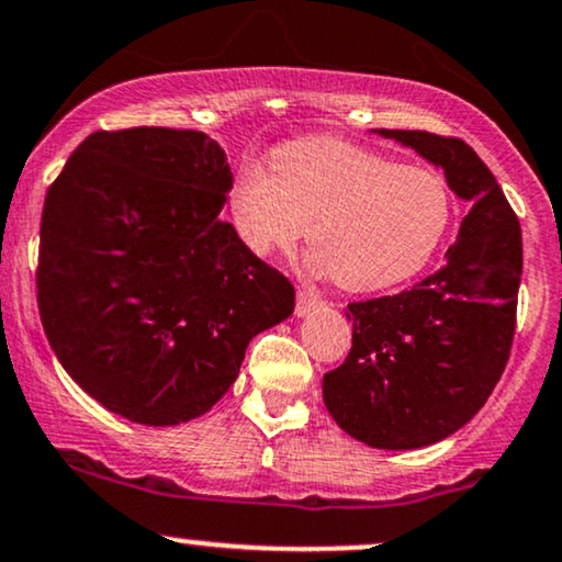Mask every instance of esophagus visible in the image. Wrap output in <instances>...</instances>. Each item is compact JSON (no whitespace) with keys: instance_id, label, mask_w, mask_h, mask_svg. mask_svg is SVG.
I'll list each match as a JSON object with an SVG mask.
<instances>
[{"instance_id":"obj_1","label":"esophagus","mask_w":562,"mask_h":562,"mask_svg":"<svg viewBox=\"0 0 562 562\" xmlns=\"http://www.w3.org/2000/svg\"><path fill=\"white\" fill-rule=\"evenodd\" d=\"M322 299L316 293H311L306 288H299V295H295V314L299 316H308L311 311H316L322 306Z\"/></svg>"}]
</instances>
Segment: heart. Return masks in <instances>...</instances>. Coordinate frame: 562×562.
Instances as JSON below:
<instances>
[{
  "label": "heart",
  "mask_w": 562,
  "mask_h": 562,
  "mask_svg": "<svg viewBox=\"0 0 562 562\" xmlns=\"http://www.w3.org/2000/svg\"><path fill=\"white\" fill-rule=\"evenodd\" d=\"M269 170L246 167L229 188V220L256 256L293 251L306 235L311 263L335 285L369 293L427 267L448 233L445 180L382 154L314 138L277 148Z\"/></svg>",
  "instance_id": "obj_1"
}]
</instances>
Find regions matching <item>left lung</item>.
Returning a JSON list of instances; mask_svg holds the SVG:
<instances>
[{"mask_svg": "<svg viewBox=\"0 0 562 562\" xmlns=\"http://www.w3.org/2000/svg\"><path fill=\"white\" fill-rule=\"evenodd\" d=\"M414 148L469 206L445 263L411 290L350 303L353 348L324 374L337 427L376 450H416L479 414L508 363L524 267L520 225L461 138L371 131Z\"/></svg>", "mask_w": 562, "mask_h": 562, "instance_id": "8db88e82", "label": "left lung"}]
</instances>
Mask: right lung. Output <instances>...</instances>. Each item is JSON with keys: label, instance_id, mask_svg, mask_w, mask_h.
<instances>
[{"label": "right lung", "instance_id": "obj_1", "mask_svg": "<svg viewBox=\"0 0 562 562\" xmlns=\"http://www.w3.org/2000/svg\"><path fill=\"white\" fill-rule=\"evenodd\" d=\"M233 175L199 131L91 133L44 201L38 311L63 369L146 427L204 416L295 290L222 220Z\"/></svg>", "mask_w": 562, "mask_h": 562}]
</instances>
